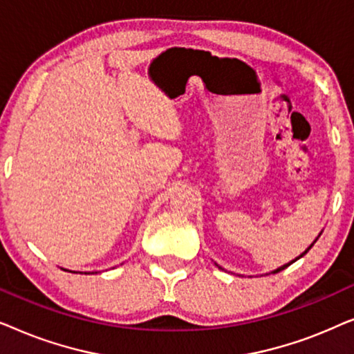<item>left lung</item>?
I'll list each match as a JSON object with an SVG mask.
<instances>
[{
	"label": "left lung",
	"instance_id": "1",
	"mask_svg": "<svg viewBox=\"0 0 354 354\" xmlns=\"http://www.w3.org/2000/svg\"><path fill=\"white\" fill-rule=\"evenodd\" d=\"M321 234H322V232H321ZM321 234H319V236H321ZM319 236H317V239H319ZM317 239H316V240H314V243H316V241H317ZM314 243H313V245H314ZM313 245H311V246H309V248H308V250H306V251H304V253H301V254H299V256H298V258H297V259H299V258H303V256H304V254H306V253H308V251H309V250H311V248H313ZM297 259H293V261H292V263H288V264H285V266H282V268H279V269H275V270H274V274H275V272H280V270H283V269H285V268H288V266H290V264H293V263H295V261H297ZM219 269H222V268H221V266H219Z\"/></svg>",
	"mask_w": 354,
	"mask_h": 354
}]
</instances>
